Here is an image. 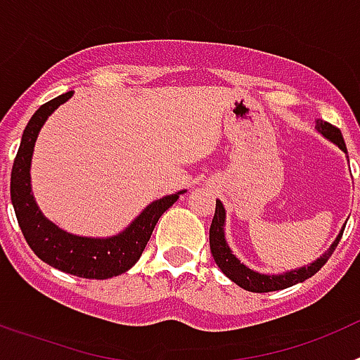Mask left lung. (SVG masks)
Segmentation results:
<instances>
[{
	"label": "left lung",
	"instance_id": "obj_1",
	"mask_svg": "<svg viewBox=\"0 0 360 360\" xmlns=\"http://www.w3.org/2000/svg\"><path fill=\"white\" fill-rule=\"evenodd\" d=\"M316 128L317 131L321 133L323 136H326L328 141H332L333 144H337L339 148L346 151V144L345 139H342L341 129L332 126V124L324 122V120H316ZM225 209L224 203L216 200V211H214V218H212L211 229H209V243H211V252L212 257H214L216 265L219 266V270L227 276L231 281H234L238 287L245 288V290L249 292H257V294H262V292H274V290H283V288H288L295 283H303L304 279L311 278V276L319 272L321 266L324 263L328 262V257L332 256L333 250H335L337 243L341 241L342 232L345 229H341L339 232V236L335 238L332 245H330V249L323 254L321 257H317L316 262L310 263L307 266H301V269L290 270V272H283V274L278 276H269V274H259V272H254L250 270L249 266H245L243 263L238 259L232 250L229 249L227 240H225Z\"/></svg>",
	"mask_w": 360,
	"mask_h": 360
}]
</instances>
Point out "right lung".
Masks as SVG:
<instances>
[{"label":"right lung","mask_w":360,"mask_h":360,"mask_svg":"<svg viewBox=\"0 0 360 360\" xmlns=\"http://www.w3.org/2000/svg\"><path fill=\"white\" fill-rule=\"evenodd\" d=\"M72 97V91L52 98L32 115L25 128L11 174V200L25 240L39 259L50 266L86 279H108L131 269L144 252L158 218L186 191L155 200L136 216L131 225L111 238H84L63 231L43 216L30 186L32 153L39 129L57 106Z\"/></svg>","instance_id":"1"}]
</instances>
